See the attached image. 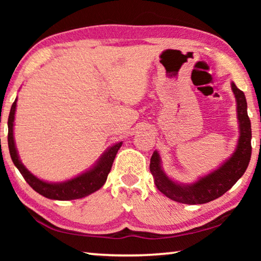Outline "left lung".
<instances>
[{"mask_svg": "<svg viewBox=\"0 0 261 261\" xmlns=\"http://www.w3.org/2000/svg\"><path fill=\"white\" fill-rule=\"evenodd\" d=\"M231 90L236 99V112L238 121L237 145L233 153L224 160L216 169L198 177L193 183L184 184L176 182L168 176L162 168L160 154L154 151L149 163L158 190L169 199L188 205L206 204L216 199L232 188L245 173L251 159V122L247 116V103L245 95L231 82Z\"/></svg>", "mask_w": 261, "mask_h": 261, "instance_id": "1", "label": "left lung"}]
</instances>
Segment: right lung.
<instances>
[{
	"mask_svg": "<svg viewBox=\"0 0 261 261\" xmlns=\"http://www.w3.org/2000/svg\"><path fill=\"white\" fill-rule=\"evenodd\" d=\"M17 107V98L12 103L10 114L8 120V145L9 152H10L11 160L17 169L20 171L26 182L32 188L34 191L40 193L41 196L53 200H73L81 199V198L90 196L91 193L102 187L107 180L108 174L112 169L114 159L116 156L118 149L121 148L123 141L114 144L109 146L106 151L101 154V156L96 160L93 166L88 168L87 170L83 171L74 177L63 180V182H48V180L40 179L34 176L26 168L17 151L15 137H14V125H15V114Z\"/></svg>",
	"mask_w": 261,
	"mask_h": 261,
	"instance_id": "obj_1",
	"label": "right lung"
}]
</instances>
